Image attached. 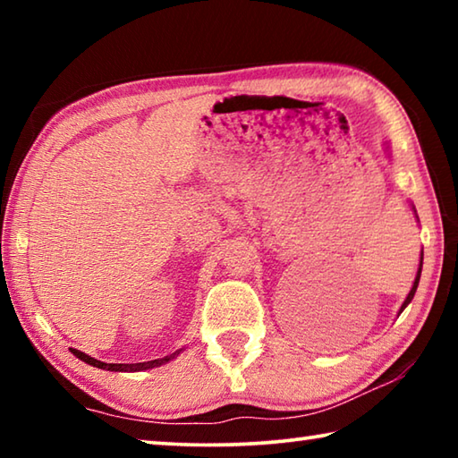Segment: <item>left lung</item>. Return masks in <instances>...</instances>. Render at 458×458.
<instances>
[{
    "label": "left lung",
    "instance_id": "obj_1",
    "mask_svg": "<svg viewBox=\"0 0 458 458\" xmlns=\"http://www.w3.org/2000/svg\"><path fill=\"white\" fill-rule=\"evenodd\" d=\"M386 145V153H387V157H390V147H387V143H384ZM412 210H414V206H412ZM414 214H416V210H414ZM418 218V216H416ZM422 259H424V252H420V265H418V273H416V278H414V284H412V289H410V293H408V297L404 299V303H402V307H400V313L404 311V309L410 305V301L414 299V293H416V289H418V283H420V273H422Z\"/></svg>",
    "mask_w": 458,
    "mask_h": 458
}]
</instances>
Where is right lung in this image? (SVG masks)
<instances>
[{"mask_svg":"<svg viewBox=\"0 0 458 458\" xmlns=\"http://www.w3.org/2000/svg\"><path fill=\"white\" fill-rule=\"evenodd\" d=\"M183 350H177L172 355H165V358H159V360H151V361H141V363H105V361H98L95 358H90V355L82 353L79 350H72V353L76 358L82 360L84 363H89V366H95L100 369H106V371H145V369H153V368H159L164 366V363L172 361L174 358H177Z\"/></svg>","mask_w":458,"mask_h":458,"instance_id":"obj_1","label":"right lung"}]
</instances>
